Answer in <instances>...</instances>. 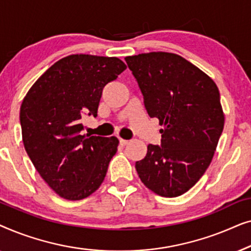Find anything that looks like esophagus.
Listing matches in <instances>:
<instances>
[{
	"mask_svg": "<svg viewBox=\"0 0 251 251\" xmlns=\"http://www.w3.org/2000/svg\"><path fill=\"white\" fill-rule=\"evenodd\" d=\"M126 144H129V140H126V139H122V138H120V145H122V146H126Z\"/></svg>",
	"mask_w": 251,
	"mask_h": 251,
	"instance_id": "obj_1",
	"label": "esophagus"
}]
</instances>
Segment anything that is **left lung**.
<instances>
[{"mask_svg":"<svg viewBox=\"0 0 251 251\" xmlns=\"http://www.w3.org/2000/svg\"><path fill=\"white\" fill-rule=\"evenodd\" d=\"M151 118L163 129L161 146H147L136 170L157 195L176 198L193 187L210 164L224 128L217 85L176 53L150 52L125 58Z\"/></svg>","mask_w":251,"mask_h":251,"instance_id":"1","label":"left lung"}]
</instances>
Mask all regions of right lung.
<instances>
[{
	"label": "right lung",
	"mask_w": 251,
	"mask_h": 251,
	"mask_svg": "<svg viewBox=\"0 0 251 251\" xmlns=\"http://www.w3.org/2000/svg\"><path fill=\"white\" fill-rule=\"evenodd\" d=\"M126 68L116 57L71 54L44 72L24 98L26 152L44 181L66 200L88 198L104 181L119 139L82 135L80 120L97 116L102 89Z\"/></svg>",
	"instance_id": "1"
}]
</instances>
